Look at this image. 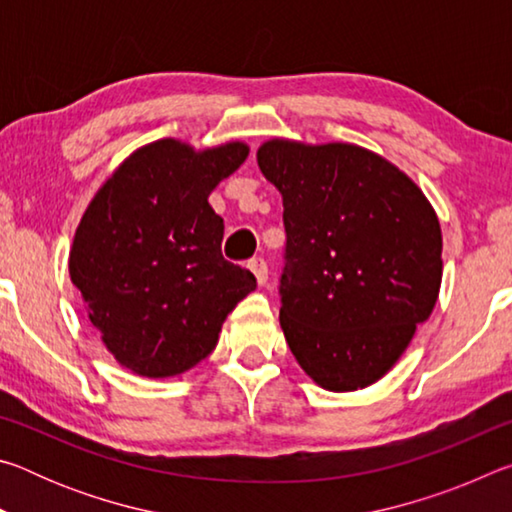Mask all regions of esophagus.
<instances>
[{
  "label": "esophagus",
  "mask_w": 512,
  "mask_h": 512,
  "mask_svg": "<svg viewBox=\"0 0 512 512\" xmlns=\"http://www.w3.org/2000/svg\"><path fill=\"white\" fill-rule=\"evenodd\" d=\"M248 268H250V271H253V275L257 277V284H259V287H264L266 280H268V266H266L264 259H262V257L250 259V262H248Z\"/></svg>",
  "instance_id": "34e87169"
}]
</instances>
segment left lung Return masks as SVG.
I'll return each instance as SVG.
<instances>
[{"mask_svg": "<svg viewBox=\"0 0 512 512\" xmlns=\"http://www.w3.org/2000/svg\"><path fill=\"white\" fill-rule=\"evenodd\" d=\"M257 164L282 194L280 325L293 357L325 391L375 384L436 307V210L404 171L357 144L273 137Z\"/></svg>", "mask_w": 512, "mask_h": 512, "instance_id": "left-lung-1", "label": "left lung"}]
</instances>
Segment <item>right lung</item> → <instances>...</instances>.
Segmentation results:
<instances>
[{"label": "right lung", "instance_id": "add662e5", "mask_svg": "<svg viewBox=\"0 0 512 512\" xmlns=\"http://www.w3.org/2000/svg\"><path fill=\"white\" fill-rule=\"evenodd\" d=\"M248 144L196 151L164 137L112 171L85 210L69 277L119 366L162 379L216 348L221 325L255 291V275L221 255L212 189L248 158Z\"/></svg>", "mask_w": 512, "mask_h": 512}]
</instances>
